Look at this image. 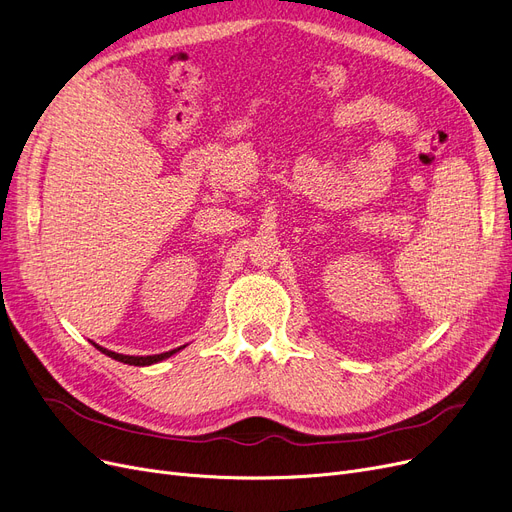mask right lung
I'll list each match as a JSON object with an SVG mask.
<instances>
[{"mask_svg":"<svg viewBox=\"0 0 512 512\" xmlns=\"http://www.w3.org/2000/svg\"><path fill=\"white\" fill-rule=\"evenodd\" d=\"M100 352H104L106 356H111V359H115V361H121V363H128V365H151V363H158V361H164V359H168L170 354H175V352H179L181 348H177V350H170V352H162V354H151V356H128V354H117V352H111V350H106V348H102V346H98V344H94Z\"/></svg>","mask_w":512,"mask_h":512,"instance_id":"right-lung-1","label":"right lung"}]
</instances>
